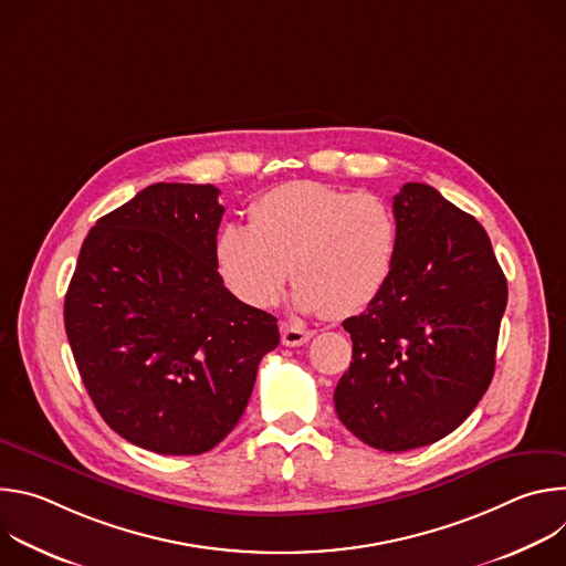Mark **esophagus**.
Returning <instances> with one entry per match:
<instances>
[{"label":"esophagus","instance_id":"obj_1","mask_svg":"<svg viewBox=\"0 0 566 566\" xmlns=\"http://www.w3.org/2000/svg\"><path fill=\"white\" fill-rule=\"evenodd\" d=\"M280 334H282V345H286V347H300V345L308 343L313 336L308 329H302L300 325H291V322H282Z\"/></svg>","mask_w":566,"mask_h":566}]
</instances>
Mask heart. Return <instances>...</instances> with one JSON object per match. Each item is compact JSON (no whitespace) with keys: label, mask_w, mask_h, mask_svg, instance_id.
I'll list each match as a JSON object with an SVG mask.
<instances>
[{"label":"heart","mask_w":566,"mask_h":566,"mask_svg":"<svg viewBox=\"0 0 566 566\" xmlns=\"http://www.w3.org/2000/svg\"><path fill=\"white\" fill-rule=\"evenodd\" d=\"M398 247V219L382 197L295 181L269 190L251 223L223 226L214 258L241 302L273 306L293 273L291 300L300 311L347 317L387 289Z\"/></svg>","instance_id":"heart-1"}]
</instances>
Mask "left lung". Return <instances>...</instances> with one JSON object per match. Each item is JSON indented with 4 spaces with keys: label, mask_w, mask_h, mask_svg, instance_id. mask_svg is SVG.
<instances>
[{
    "label": "left lung",
    "mask_w": 566,
    "mask_h": 566,
    "mask_svg": "<svg viewBox=\"0 0 566 566\" xmlns=\"http://www.w3.org/2000/svg\"><path fill=\"white\" fill-rule=\"evenodd\" d=\"M394 212L396 269L343 322L354 352L334 402L363 443L406 452L457 430L486 394L509 289L486 230L432 186H402Z\"/></svg>",
    "instance_id": "left-lung-1"
}]
</instances>
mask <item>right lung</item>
Masks as SVG:
<instances>
[{
	"label": "right lung",
	"instance_id": "obj_1",
	"mask_svg": "<svg viewBox=\"0 0 566 566\" xmlns=\"http://www.w3.org/2000/svg\"><path fill=\"white\" fill-rule=\"evenodd\" d=\"M214 186L154 184L101 217L64 297L66 338L96 410L129 443L201 454L244 415L277 317L217 271Z\"/></svg>",
	"mask_w": 566,
	"mask_h": 566
}]
</instances>
